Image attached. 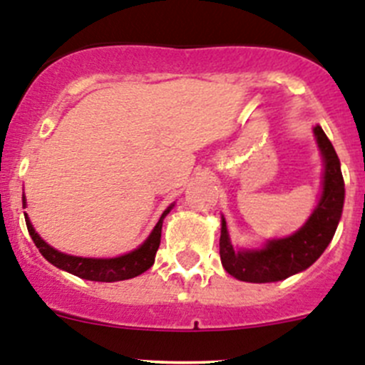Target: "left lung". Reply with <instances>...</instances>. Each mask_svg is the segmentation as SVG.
<instances>
[{
    "label": "left lung",
    "instance_id": "obj_1",
    "mask_svg": "<svg viewBox=\"0 0 365 365\" xmlns=\"http://www.w3.org/2000/svg\"><path fill=\"white\" fill-rule=\"evenodd\" d=\"M324 163L322 192L315 210L302 228L289 237L272 239L260 248H237L230 240L226 219L220 217V262L224 269L242 282H279L312 266L327 248L344 208V177L335 148L319 125L313 128Z\"/></svg>",
    "mask_w": 365,
    "mask_h": 365
}]
</instances>
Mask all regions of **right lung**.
I'll return each mask as SVG.
<instances>
[{
	"label": "right lung",
	"instance_id": "add662e5",
	"mask_svg": "<svg viewBox=\"0 0 365 365\" xmlns=\"http://www.w3.org/2000/svg\"><path fill=\"white\" fill-rule=\"evenodd\" d=\"M26 206V199L23 195V208ZM173 202L168 208L163 212V215L159 217L157 224L153 226V230L150 232V235L146 237L145 242L135 248L133 252L125 253V255L119 257H108V259H96V257H76L68 255V253H63L59 250L52 248L48 242L39 237V233L36 232L32 222H30L29 215L25 213L26 228H29L30 237L34 240L36 248L39 250L43 257L48 260L50 264H53L56 267L63 269V272H68L72 275L79 277V279L85 280H93V282H117V280H126L133 279V277L141 275L146 269L153 266V260H155V253L159 250L160 244V230H163V220L168 215L170 210L173 208Z\"/></svg>",
	"mask_w": 365,
	"mask_h": 365
}]
</instances>
